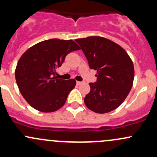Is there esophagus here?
<instances>
[{
	"mask_svg": "<svg viewBox=\"0 0 157 157\" xmlns=\"http://www.w3.org/2000/svg\"><path fill=\"white\" fill-rule=\"evenodd\" d=\"M83 83V82H81V81H77V85H81V84Z\"/></svg>",
	"mask_w": 157,
	"mask_h": 157,
	"instance_id": "1",
	"label": "esophagus"
}]
</instances>
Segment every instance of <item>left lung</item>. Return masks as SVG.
Returning a JSON list of instances; mask_svg holds the SVG:
<instances>
[{
	"label": "left lung",
	"mask_w": 157,
	"mask_h": 157,
	"mask_svg": "<svg viewBox=\"0 0 157 157\" xmlns=\"http://www.w3.org/2000/svg\"><path fill=\"white\" fill-rule=\"evenodd\" d=\"M91 69L97 71V81L84 98L87 108L104 114L118 108L132 86L134 67L132 59L119 44L101 36L75 39Z\"/></svg>",
	"instance_id": "1"
}]
</instances>
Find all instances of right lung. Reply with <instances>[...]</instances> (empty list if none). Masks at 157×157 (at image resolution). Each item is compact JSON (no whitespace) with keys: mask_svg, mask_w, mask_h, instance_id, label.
I'll use <instances>...</instances> for the list:
<instances>
[{"mask_svg":"<svg viewBox=\"0 0 157 157\" xmlns=\"http://www.w3.org/2000/svg\"><path fill=\"white\" fill-rule=\"evenodd\" d=\"M80 48L73 40L51 39L37 43L21 56L15 75L21 94L38 111L52 113L65 104L76 80L53 77L67 54Z\"/></svg>","mask_w":157,"mask_h":157,"instance_id":"1","label":"right lung"}]
</instances>
